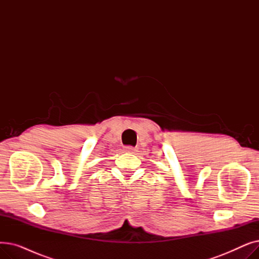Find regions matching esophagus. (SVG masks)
I'll return each instance as SVG.
<instances>
[{
	"label": "esophagus",
	"mask_w": 259,
	"mask_h": 259,
	"mask_svg": "<svg viewBox=\"0 0 259 259\" xmlns=\"http://www.w3.org/2000/svg\"><path fill=\"white\" fill-rule=\"evenodd\" d=\"M125 151L130 152V153H134V152H137L138 150H137V148H134L132 146H128V147H125Z\"/></svg>",
	"instance_id": "esophagus-1"
}]
</instances>
